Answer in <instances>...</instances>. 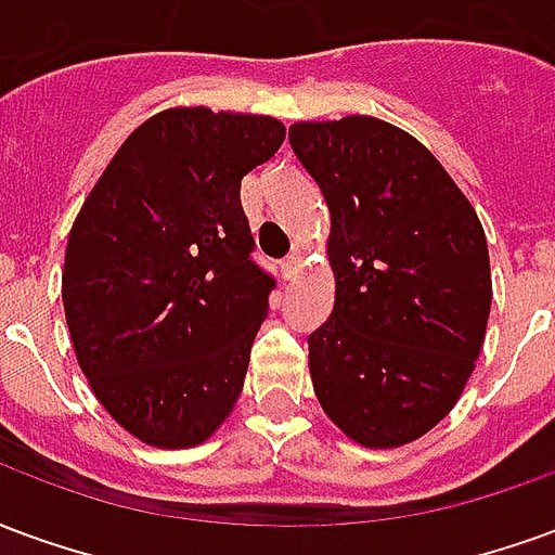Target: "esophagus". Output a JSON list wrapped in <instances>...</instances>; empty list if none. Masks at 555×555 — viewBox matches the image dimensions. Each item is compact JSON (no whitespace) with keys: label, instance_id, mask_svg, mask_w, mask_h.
Instances as JSON below:
<instances>
[{"label":"esophagus","instance_id":"34e87169","mask_svg":"<svg viewBox=\"0 0 555 555\" xmlns=\"http://www.w3.org/2000/svg\"><path fill=\"white\" fill-rule=\"evenodd\" d=\"M282 273H285V279H297L302 273V255L294 253L288 255L285 261H282Z\"/></svg>","mask_w":555,"mask_h":555}]
</instances>
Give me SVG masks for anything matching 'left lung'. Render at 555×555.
<instances>
[{
  "instance_id": "8db88e82",
  "label": "left lung",
  "mask_w": 555,
  "mask_h": 555,
  "mask_svg": "<svg viewBox=\"0 0 555 555\" xmlns=\"http://www.w3.org/2000/svg\"><path fill=\"white\" fill-rule=\"evenodd\" d=\"M288 142L330 207L336 302L309 336L314 396L357 446H408L476 372L493 300L485 229L440 159L389 121H294Z\"/></svg>"
}]
</instances>
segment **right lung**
I'll use <instances>...</instances> for the list:
<instances>
[{"mask_svg": "<svg viewBox=\"0 0 555 555\" xmlns=\"http://www.w3.org/2000/svg\"><path fill=\"white\" fill-rule=\"evenodd\" d=\"M273 115L171 106L125 139L67 234L62 302L103 410L139 442L193 449L237 404L273 279L249 261L246 171Z\"/></svg>", "mask_w": 555, "mask_h": 555, "instance_id": "obj_1", "label": "right lung"}]
</instances>
